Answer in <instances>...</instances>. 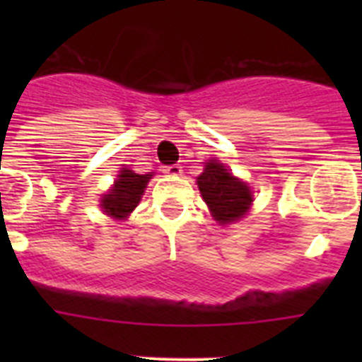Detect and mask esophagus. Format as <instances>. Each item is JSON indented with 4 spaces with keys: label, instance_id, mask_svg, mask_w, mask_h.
I'll list each match as a JSON object with an SVG mask.
<instances>
[{
    "label": "esophagus",
    "instance_id": "1",
    "mask_svg": "<svg viewBox=\"0 0 362 362\" xmlns=\"http://www.w3.org/2000/svg\"><path fill=\"white\" fill-rule=\"evenodd\" d=\"M165 172L166 174H170V175H181V166L179 165H170V166H166L165 168Z\"/></svg>",
    "mask_w": 362,
    "mask_h": 362
}]
</instances>
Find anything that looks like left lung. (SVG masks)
Returning a JSON list of instances; mask_svg holds the SVG:
<instances>
[{"label": "left lung", "instance_id": "8db88e82", "mask_svg": "<svg viewBox=\"0 0 362 362\" xmlns=\"http://www.w3.org/2000/svg\"><path fill=\"white\" fill-rule=\"evenodd\" d=\"M204 203L221 225L241 219L252 204V192L243 181L233 177L225 166L217 161L204 165L203 174L197 177Z\"/></svg>", "mask_w": 362, "mask_h": 362}]
</instances>
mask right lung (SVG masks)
I'll return each mask as SVG.
<instances>
[{
	"label": "right lung",
	"mask_w": 362,
	"mask_h": 362,
	"mask_svg": "<svg viewBox=\"0 0 362 362\" xmlns=\"http://www.w3.org/2000/svg\"><path fill=\"white\" fill-rule=\"evenodd\" d=\"M150 177H152V174L141 175L132 170H127V168L121 170L116 185L101 199L103 212H107L110 217H116V219H124L137 206Z\"/></svg>",
	"instance_id": "add662e5"
}]
</instances>
